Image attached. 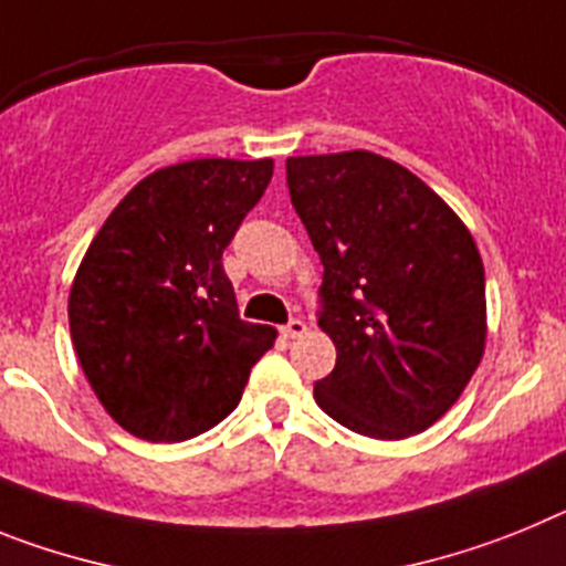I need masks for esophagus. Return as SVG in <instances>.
Segmentation results:
<instances>
[{"instance_id": "1", "label": "esophagus", "mask_w": 566, "mask_h": 566, "mask_svg": "<svg viewBox=\"0 0 566 566\" xmlns=\"http://www.w3.org/2000/svg\"><path fill=\"white\" fill-rule=\"evenodd\" d=\"M304 333H307V324H304L302 318H290V322L282 327L284 338H298L304 336Z\"/></svg>"}]
</instances>
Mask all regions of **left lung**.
Returning <instances> with one entry per match:
<instances>
[{"label":"left lung","instance_id":"8db88e82","mask_svg":"<svg viewBox=\"0 0 566 566\" xmlns=\"http://www.w3.org/2000/svg\"><path fill=\"white\" fill-rule=\"evenodd\" d=\"M287 188L324 264L318 327L336 344L316 405L370 439L427 430L484 356L473 235L419 176L370 150L293 156Z\"/></svg>","mask_w":566,"mask_h":566}]
</instances>
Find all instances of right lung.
I'll return each mask as SVG.
<instances>
[{
  "label": "right lung",
  "mask_w": 566,
  "mask_h": 566,
  "mask_svg": "<svg viewBox=\"0 0 566 566\" xmlns=\"http://www.w3.org/2000/svg\"><path fill=\"white\" fill-rule=\"evenodd\" d=\"M273 159L161 167L116 205L67 302L78 365L111 419L145 441H185L235 410L276 342L239 318L222 253Z\"/></svg>",
  "instance_id": "add662e5"
}]
</instances>
